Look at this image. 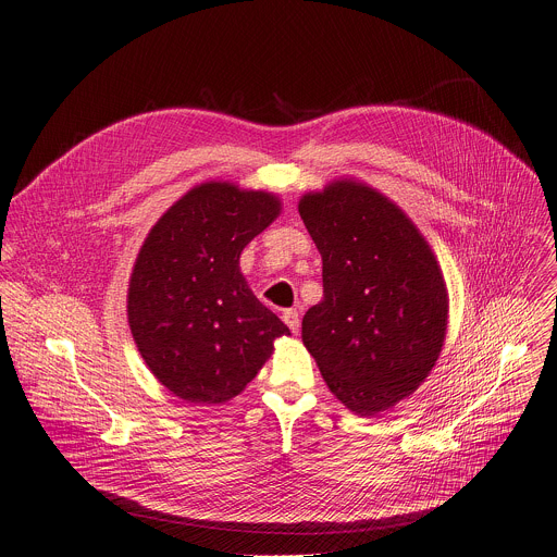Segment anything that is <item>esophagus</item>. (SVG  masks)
Instances as JSON below:
<instances>
[{
	"label": "esophagus",
	"mask_w": 557,
	"mask_h": 557,
	"mask_svg": "<svg viewBox=\"0 0 557 557\" xmlns=\"http://www.w3.org/2000/svg\"><path fill=\"white\" fill-rule=\"evenodd\" d=\"M282 320L286 322V326L293 331V333H299L301 329V320H299V312L295 308H288L282 312Z\"/></svg>",
	"instance_id": "obj_1"
}]
</instances>
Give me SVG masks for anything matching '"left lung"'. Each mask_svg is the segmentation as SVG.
<instances>
[{"instance_id":"left-lung-1","label":"left lung","mask_w":557,"mask_h":557,"mask_svg":"<svg viewBox=\"0 0 557 557\" xmlns=\"http://www.w3.org/2000/svg\"><path fill=\"white\" fill-rule=\"evenodd\" d=\"M322 256L324 299L301 342L337 399L361 417L389 410L432 372L447 333L443 271L417 224L352 178L299 200Z\"/></svg>"}]
</instances>
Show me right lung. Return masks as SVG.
<instances>
[{"label": "right lung", "instance_id": "obj_1", "mask_svg": "<svg viewBox=\"0 0 557 557\" xmlns=\"http://www.w3.org/2000/svg\"><path fill=\"white\" fill-rule=\"evenodd\" d=\"M282 211L275 194L209 181L147 233L127 322L151 374L187 404H224L273 355L286 324L249 288L240 253Z\"/></svg>", "mask_w": 557, "mask_h": 557}]
</instances>
